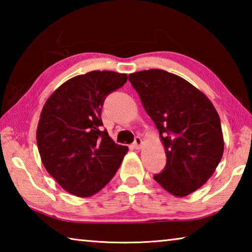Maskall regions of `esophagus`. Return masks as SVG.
Listing matches in <instances>:
<instances>
[{"label":"esophagus","instance_id":"obj_1","mask_svg":"<svg viewBox=\"0 0 252 252\" xmlns=\"http://www.w3.org/2000/svg\"><path fill=\"white\" fill-rule=\"evenodd\" d=\"M141 147H142V139L140 138V136H135L134 142H133V148L136 149V150H139V149H141Z\"/></svg>","mask_w":252,"mask_h":252}]
</instances>
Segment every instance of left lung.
<instances>
[{"label":"left lung","mask_w":252,"mask_h":252,"mask_svg":"<svg viewBox=\"0 0 252 252\" xmlns=\"http://www.w3.org/2000/svg\"><path fill=\"white\" fill-rule=\"evenodd\" d=\"M163 142L167 164L155 180L176 197L208 181L223 155L219 114L211 101L185 79L159 69L129 74Z\"/></svg>","instance_id":"8db88e82"}]
</instances>
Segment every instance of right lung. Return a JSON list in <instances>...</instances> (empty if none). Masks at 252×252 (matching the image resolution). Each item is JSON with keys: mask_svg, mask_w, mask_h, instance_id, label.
<instances>
[{"mask_svg": "<svg viewBox=\"0 0 252 252\" xmlns=\"http://www.w3.org/2000/svg\"><path fill=\"white\" fill-rule=\"evenodd\" d=\"M126 74L91 71L59 87L45 102L36 130L42 163L55 181L76 197H90L109 183L127 147L109 136L101 119L111 92L125 85Z\"/></svg>", "mask_w": 252, "mask_h": 252, "instance_id": "1", "label": "right lung"}]
</instances>
